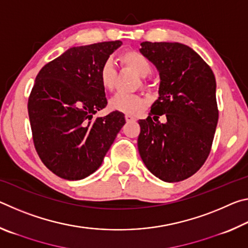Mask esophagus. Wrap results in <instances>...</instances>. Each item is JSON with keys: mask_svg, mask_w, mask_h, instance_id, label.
Returning a JSON list of instances; mask_svg holds the SVG:
<instances>
[{"mask_svg": "<svg viewBox=\"0 0 248 248\" xmlns=\"http://www.w3.org/2000/svg\"><path fill=\"white\" fill-rule=\"evenodd\" d=\"M124 118H125V121H127V123H134V121L137 120V119L134 118V117L131 116V115H125Z\"/></svg>", "mask_w": 248, "mask_h": 248, "instance_id": "obj_1", "label": "esophagus"}]
</instances>
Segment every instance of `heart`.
Returning a JSON list of instances; mask_svg holds the SVG:
<instances>
[{"label":"heart","instance_id":"obj_1","mask_svg":"<svg viewBox=\"0 0 248 248\" xmlns=\"http://www.w3.org/2000/svg\"><path fill=\"white\" fill-rule=\"evenodd\" d=\"M120 64L124 68L132 70L141 78H146L152 72V64L144 56L133 50H127L120 53L118 57ZM99 82L106 91H112L115 89L118 73L114 63L110 60H106L99 69ZM144 84V81H142ZM145 102L141 96L137 94H124L119 93L109 100V108L111 110L120 111L124 114L133 115L140 111L144 107Z\"/></svg>","mask_w":248,"mask_h":248}]
</instances>
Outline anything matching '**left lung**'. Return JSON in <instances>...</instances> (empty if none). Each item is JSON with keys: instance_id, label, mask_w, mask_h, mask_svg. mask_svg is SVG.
I'll return each instance as SVG.
<instances>
[{"instance_id": "left-lung-1", "label": "left lung", "mask_w": 248, "mask_h": 248, "mask_svg": "<svg viewBox=\"0 0 248 248\" xmlns=\"http://www.w3.org/2000/svg\"><path fill=\"white\" fill-rule=\"evenodd\" d=\"M140 52L156 66L161 81L150 116L139 120L138 149L153 175L180 182L200 170L211 150L219 119L215 74L186 45L144 41ZM162 114L164 124L158 121Z\"/></svg>"}]
</instances>
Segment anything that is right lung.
Returning a JSON list of instances; mask_svg holds the SVG:
<instances>
[{"instance_id": "1", "label": "right lung", "mask_w": 248, "mask_h": 248, "mask_svg": "<svg viewBox=\"0 0 248 248\" xmlns=\"http://www.w3.org/2000/svg\"><path fill=\"white\" fill-rule=\"evenodd\" d=\"M121 45L116 40L72 47L36 77L28 98L33 144L59 177L79 180L97 170L125 124L120 111L93 117L107 105L99 69Z\"/></svg>"}]
</instances>
